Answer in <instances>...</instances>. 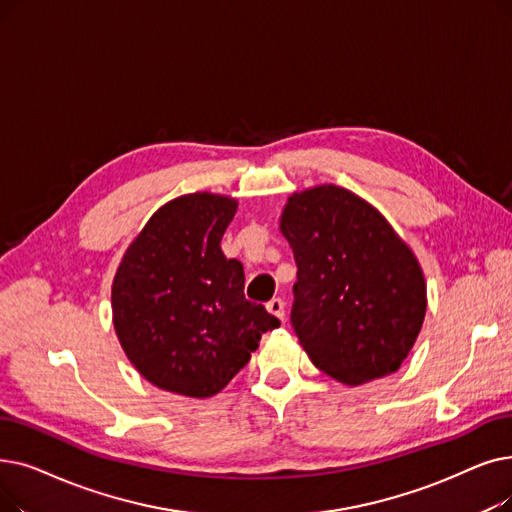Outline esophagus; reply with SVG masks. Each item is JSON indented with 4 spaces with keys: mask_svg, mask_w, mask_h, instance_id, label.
I'll return each mask as SVG.
<instances>
[{
    "mask_svg": "<svg viewBox=\"0 0 512 512\" xmlns=\"http://www.w3.org/2000/svg\"><path fill=\"white\" fill-rule=\"evenodd\" d=\"M268 311L270 314H274L276 318H280V320H284V301L282 299H278V297H274L272 301H268Z\"/></svg>",
    "mask_w": 512,
    "mask_h": 512,
    "instance_id": "1",
    "label": "esophagus"
}]
</instances>
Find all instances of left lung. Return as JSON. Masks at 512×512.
Segmentation results:
<instances>
[{"label":"left lung","mask_w":512,"mask_h":512,"mask_svg":"<svg viewBox=\"0 0 512 512\" xmlns=\"http://www.w3.org/2000/svg\"><path fill=\"white\" fill-rule=\"evenodd\" d=\"M280 230L297 263L291 324L309 360L345 385L395 372L427 311L425 278L408 244L339 186L293 194Z\"/></svg>","instance_id":"8db88e82"}]
</instances>
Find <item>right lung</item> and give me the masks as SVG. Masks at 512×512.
I'll list each match as a JSON object with an SVG mask.
<instances>
[{
  "instance_id": "1",
  "label": "right lung",
  "mask_w": 512,
  "mask_h": 512,
  "mask_svg": "<svg viewBox=\"0 0 512 512\" xmlns=\"http://www.w3.org/2000/svg\"><path fill=\"white\" fill-rule=\"evenodd\" d=\"M236 213L196 192L154 213L113 282V322L129 362L159 389L211 397L251 360L280 320L244 297L242 263L221 253Z\"/></svg>"
}]
</instances>
